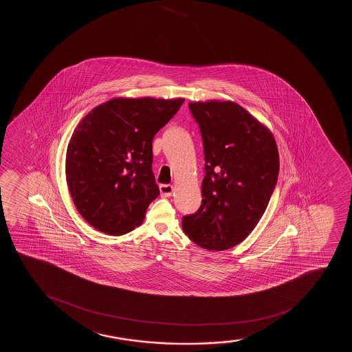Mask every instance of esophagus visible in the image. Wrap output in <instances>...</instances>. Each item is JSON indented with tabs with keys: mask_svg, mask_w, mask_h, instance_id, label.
Wrapping results in <instances>:
<instances>
[{
	"mask_svg": "<svg viewBox=\"0 0 352 352\" xmlns=\"http://www.w3.org/2000/svg\"><path fill=\"white\" fill-rule=\"evenodd\" d=\"M160 191L163 197H170L174 192V186H170V184H162L160 186Z\"/></svg>",
	"mask_w": 352,
	"mask_h": 352,
	"instance_id": "34e87169",
	"label": "esophagus"
}]
</instances>
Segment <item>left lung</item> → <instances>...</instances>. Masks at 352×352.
<instances>
[{
  "mask_svg": "<svg viewBox=\"0 0 352 352\" xmlns=\"http://www.w3.org/2000/svg\"><path fill=\"white\" fill-rule=\"evenodd\" d=\"M202 133V204L184 216L183 231L199 247L222 251L243 242L270 201L279 173L275 138L232 101L190 102Z\"/></svg>",
  "mask_w": 352,
  "mask_h": 352,
  "instance_id": "left-lung-1",
  "label": "left lung"
}]
</instances>
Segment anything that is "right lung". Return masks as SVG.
Returning <instances> with one entry per match:
<instances>
[{
	"mask_svg": "<svg viewBox=\"0 0 352 352\" xmlns=\"http://www.w3.org/2000/svg\"><path fill=\"white\" fill-rule=\"evenodd\" d=\"M183 102L116 97L82 118L67 148L65 178L90 226L113 236L141 226L160 195L151 169L153 138Z\"/></svg>",
	"mask_w": 352,
	"mask_h": 352,
	"instance_id": "1",
	"label": "right lung"
}]
</instances>
